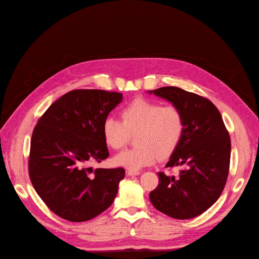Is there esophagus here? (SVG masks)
Segmentation results:
<instances>
[{
    "instance_id": "34e87169",
    "label": "esophagus",
    "mask_w": 259,
    "mask_h": 259,
    "mask_svg": "<svg viewBox=\"0 0 259 259\" xmlns=\"http://www.w3.org/2000/svg\"><path fill=\"white\" fill-rule=\"evenodd\" d=\"M126 175L130 176V177H133V176L140 175V171H138V170H128V171H126Z\"/></svg>"
}]
</instances>
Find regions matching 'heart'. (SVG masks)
<instances>
[{
	"label": "heart",
	"mask_w": 259,
	"mask_h": 259,
	"mask_svg": "<svg viewBox=\"0 0 259 259\" xmlns=\"http://www.w3.org/2000/svg\"><path fill=\"white\" fill-rule=\"evenodd\" d=\"M121 121L108 117L102 122V137L106 145L119 149L136 134V147L119 152L114 164L129 170H139L168 157L177 149L185 133V118L177 107L137 99L120 112Z\"/></svg>",
	"instance_id": "obj_1"
}]
</instances>
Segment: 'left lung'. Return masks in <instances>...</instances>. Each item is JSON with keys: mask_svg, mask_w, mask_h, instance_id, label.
I'll list each match as a JSON object with an SVG mask.
<instances>
[{"mask_svg": "<svg viewBox=\"0 0 259 259\" xmlns=\"http://www.w3.org/2000/svg\"><path fill=\"white\" fill-rule=\"evenodd\" d=\"M172 103L184 114L183 139L166 167H185L178 177L158 172L159 185L149 195L157 210L190 219L210 208L226 185L230 138L221 112L208 99L177 87L148 91Z\"/></svg>", "mask_w": 259, "mask_h": 259, "instance_id": "1", "label": "left lung"}]
</instances>
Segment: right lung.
<instances>
[{
	"label": "right lung",
	"mask_w": 259,
	"mask_h": 259,
	"mask_svg": "<svg viewBox=\"0 0 259 259\" xmlns=\"http://www.w3.org/2000/svg\"><path fill=\"white\" fill-rule=\"evenodd\" d=\"M122 93L73 90L53 102L32 135L29 175L37 195L69 222L97 217L112 205L124 169H96L109 157L102 122Z\"/></svg>",
	"instance_id": "1"
}]
</instances>
